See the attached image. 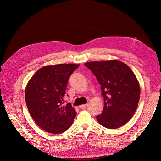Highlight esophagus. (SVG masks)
I'll return each instance as SVG.
<instances>
[{
    "mask_svg": "<svg viewBox=\"0 0 161 161\" xmlns=\"http://www.w3.org/2000/svg\"><path fill=\"white\" fill-rule=\"evenodd\" d=\"M79 107H80V108H81V109H86V107H87V105H86V104H83V105L80 106Z\"/></svg>",
    "mask_w": 161,
    "mask_h": 161,
    "instance_id": "1",
    "label": "esophagus"
}]
</instances>
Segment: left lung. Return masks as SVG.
Instances as JSON below:
<instances>
[{"label": "left lung", "mask_w": 161, "mask_h": 161, "mask_svg": "<svg viewBox=\"0 0 161 161\" xmlns=\"http://www.w3.org/2000/svg\"><path fill=\"white\" fill-rule=\"evenodd\" d=\"M84 64L96 76L104 100L103 112L97 116L98 123L109 129L125 125L136 112L140 100L136 75L127 65L117 60Z\"/></svg>", "instance_id": "8db88e82"}]
</instances>
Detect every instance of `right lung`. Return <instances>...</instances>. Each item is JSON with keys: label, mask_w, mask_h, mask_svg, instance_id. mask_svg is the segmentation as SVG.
Here are the masks:
<instances>
[{"label": "right lung", "mask_w": 161, "mask_h": 161, "mask_svg": "<svg viewBox=\"0 0 161 161\" xmlns=\"http://www.w3.org/2000/svg\"><path fill=\"white\" fill-rule=\"evenodd\" d=\"M79 66H45L27 83L25 97L29 112L36 124L47 132H64L73 123L76 112L70 103L64 104V98L70 76Z\"/></svg>", "instance_id": "add662e5"}]
</instances>
